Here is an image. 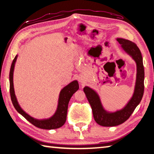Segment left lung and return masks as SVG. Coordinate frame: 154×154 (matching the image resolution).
I'll use <instances>...</instances> for the list:
<instances>
[{
	"label": "left lung",
	"mask_w": 154,
	"mask_h": 154,
	"mask_svg": "<svg viewBox=\"0 0 154 154\" xmlns=\"http://www.w3.org/2000/svg\"><path fill=\"white\" fill-rule=\"evenodd\" d=\"M123 50L130 55L136 63V80L132 97L122 109L114 112H107L101 104L100 97L96 91L89 87H84L83 91L89 101L96 122L103 126L120 125L129 119L136 106L141 101L144 91V68L141 51L134 42L123 38H117Z\"/></svg>",
	"instance_id": "8db88e82"
}]
</instances>
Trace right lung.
Returning <instances> with one entry per match:
<instances>
[{
	"label": "right lung",
	"instance_id": "1",
	"mask_svg": "<svg viewBox=\"0 0 154 154\" xmlns=\"http://www.w3.org/2000/svg\"><path fill=\"white\" fill-rule=\"evenodd\" d=\"M17 57L18 55H16L14 60H13L9 74L10 94H11L12 103L15 109L31 124L39 128L52 130L59 128L61 127L65 124V121H66L68 104L69 102L70 99L73 96V94L79 89L78 81L76 80L72 81L69 84L67 85V86L63 87V89H61L60 93V97H59L57 110L53 116L48 119H35L34 118L30 116L22 109V108L19 105L15 95L14 84H13V73H14V65Z\"/></svg>",
	"mask_w": 154,
	"mask_h": 154
}]
</instances>
